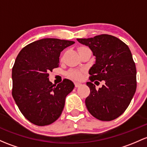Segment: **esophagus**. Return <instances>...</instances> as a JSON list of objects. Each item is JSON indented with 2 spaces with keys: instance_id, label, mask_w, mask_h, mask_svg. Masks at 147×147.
<instances>
[{
  "instance_id": "obj_1",
  "label": "esophagus",
  "mask_w": 147,
  "mask_h": 147,
  "mask_svg": "<svg viewBox=\"0 0 147 147\" xmlns=\"http://www.w3.org/2000/svg\"><path fill=\"white\" fill-rule=\"evenodd\" d=\"M75 87H80V86H82V84L80 82H75Z\"/></svg>"
}]
</instances>
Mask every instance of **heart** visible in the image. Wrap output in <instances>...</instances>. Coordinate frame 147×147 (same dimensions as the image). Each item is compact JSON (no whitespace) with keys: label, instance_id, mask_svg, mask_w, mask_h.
<instances>
[{"label":"heart","instance_id":"obj_1","mask_svg":"<svg viewBox=\"0 0 147 147\" xmlns=\"http://www.w3.org/2000/svg\"><path fill=\"white\" fill-rule=\"evenodd\" d=\"M81 48H84V47H81ZM67 75L69 77V78L72 79H75V80H80L82 78V73L79 70H70L67 73Z\"/></svg>","mask_w":147,"mask_h":147}]
</instances>
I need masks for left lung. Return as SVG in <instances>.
I'll return each instance as SVG.
<instances>
[{
	"mask_svg": "<svg viewBox=\"0 0 147 147\" xmlns=\"http://www.w3.org/2000/svg\"><path fill=\"white\" fill-rule=\"evenodd\" d=\"M89 46L96 57L86 85L90 94L85 99L87 110L94 118L111 121L121 115L133 98L137 88V70L129 47L117 37L109 34L77 38ZM104 80L98 90L92 83Z\"/></svg>",
	"mask_w": 147,
	"mask_h": 147,
	"instance_id": "left-lung-1",
	"label": "left lung"
}]
</instances>
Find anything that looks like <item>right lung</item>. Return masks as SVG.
Segmentation results:
<instances>
[{
  "label": "right lung",
  "mask_w": 147,
  "mask_h": 147,
  "mask_svg": "<svg viewBox=\"0 0 147 147\" xmlns=\"http://www.w3.org/2000/svg\"><path fill=\"white\" fill-rule=\"evenodd\" d=\"M75 41L42 38L23 48L12 70V95L22 115L38 126L50 125L60 116L65 98L75 84L65 79L55 86L50 71L59 67L61 52Z\"/></svg>",
  "instance_id": "right-lung-1"
}]
</instances>
